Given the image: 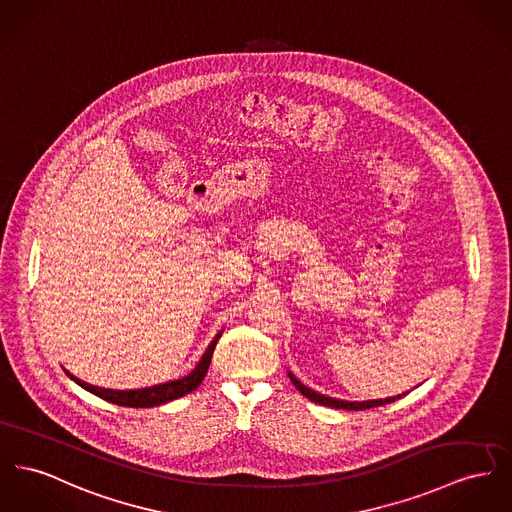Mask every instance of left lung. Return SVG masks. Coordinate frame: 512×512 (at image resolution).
Masks as SVG:
<instances>
[{"mask_svg": "<svg viewBox=\"0 0 512 512\" xmlns=\"http://www.w3.org/2000/svg\"><path fill=\"white\" fill-rule=\"evenodd\" d=\"M289 378H291V382L297 386V390H299L303 396H307L310 402H314V404H320V406H328V408L351 409V411L378 408V406H384V404H392V402H396V400H400L402 396H406V394H408V392H404V394H400V396H392V398H384V400H367V402H345V400H338V398H328V396H324V394H318V392L310 390L308 386L301 384V382H299L295 376L291 375V373H289Z\"/></svg>", "mask_w": 512, "mask_h": 512, "instance_id": "8db88e82", "label": "left lung"}]
</instances>
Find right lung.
Returning <instances> with one entry per match:
<instances>
[{"instance_id":"right-lung-1","label":"right lung","mask_w":512,"mask_h":512,"mask_svg":"<svg viewBox=\"0 0 512 512\" xmlns=\"http://www.w3.org/2000/svg\"><path fill=\"white\" fill-rule=\"evenodd\" d=\"M221 338V332L213 338V341L207 345L200 363L196 365V369L192 373H188L178 380H171V382H165V384H157V386H149V388H139V390H108V388H99V386H93V384H87L79 378L68 373L71 380H75L81 388L89 390L91 394L103 398L106 402H112L116 406H126V408H153V406H161V404H167L171 400L176 398H182L190 392H194L202 380H204L205 373L209 369V363H211V357H213V349L217 345V341Z\"/></svg>"}]
</instances>
